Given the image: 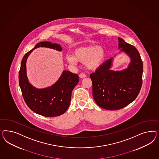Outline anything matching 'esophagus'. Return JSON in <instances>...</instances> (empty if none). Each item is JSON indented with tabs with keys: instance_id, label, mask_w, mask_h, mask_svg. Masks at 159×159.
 I'll return each instance as SVG.
<instances>
[{
	"instance_id": "esophagus-1",
	"label": "esophagus",
	"mask_w": 159,
	"mask_h": 159,
	"mask_svg": "<svg viewBox=\"0 0 159 159\" xmlns=\"http://www.w3.org/2000/svg\"><path fill=\"white\" fill-rule=\"evenodd\" d=\"M79 77H80V78H84V77H86V75L84 73H80L79 75Z\"/></svg>"
}]
</instances>
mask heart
<instances>
[{"label":"heart","mask_w":159,"mask_h":159,"mask_svg":"<svg viewBox=\"0 0 159 159\" xmlns=\"http://www.w3.org/2000/svg\"><path fill=\"white\" fill-rule=\"evenodd\" d=\"M105 58L104 49L97 45H88L76 49L73 55H67L66 59L71 64L77 61L85 62L86 67L94 69L100 66Z\"/></svg>","instance_id":"b5f03b06"}]
</instances>
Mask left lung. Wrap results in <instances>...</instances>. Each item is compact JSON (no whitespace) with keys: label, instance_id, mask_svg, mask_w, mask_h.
<instances>
[{"label":"left lung","instance_id":"left-lung-1","mask_svg":"<svg viewBox=\"0 0 159 159\" xmlns=\"http://www.w3.org/2000/svg\"><path fill=\"white\" fill-rule=\"evenodd\" d=\"M119 48L128 54L131 62L122 71L110 70L112 58L103 63L90 77L93 96L97 104L108 110H118L129 105L138 96L142 85L143 62L134 46L118 38Z\"/></svg>","mask_w":159,"mask_h":159}]
</instances>
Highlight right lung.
Instances as JSON below:
<instances>
[{
	"mask_svg": "<svg viewBox=\"0 0 159 159\" xmlns=\"http://www.w3.org/2000/svg\"><path fill=\"white\" fill-rule=\"evenodd\" d=\"M39 47L52 48L61 51V46L48 41L37 43L34 48L25 53L21 61L19 73V85L26 104L32 111L39 115L53 117L61 116L69 107L72 92L79 81V76L64 70L59 79L50 87L37 89L29 83L26 76L25 63L33 50Z\"/></svg>",
	"mask_w": 159,
	"mask_h": 159,
	"instance_id": "add662e5",
	"label": "right lung"
}]
</instances>
